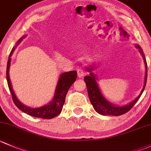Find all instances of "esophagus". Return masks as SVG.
Here are the masks:
<instances>
[{
  "label": "esophagus",
  "mask_w": 151,
  "mask_h": 151,
  "mask_svg": "<svg viewBox=\"0 0 151 151\" xmlns=\"http://www.w3.org/2000/svg\"><path fill=\"white\" fill-rule=\"evenodd\" d=\"M77 73L78 78H83L85 76V72L83 69H78Z\"/></svg>",
  "instance_id": "34e87169"
}]
</instances>
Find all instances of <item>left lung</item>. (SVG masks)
Here are the masks:
<instances>
[{"instance_id":"obj_1","label":"left lung","mask_w":151,"mask_h":151,"mask_svg":"<svg viewBox=\"0 0 151 151\" xmlns=\"http://www.w3.org/2000/svg\"><path fill=\"white\" fill-rule=\"evenodd\" d=\"M135 47L139 50V53L142 55L143 58L144 63L145 67V81L144 85L142 87V89L141 91L140 94L137 96L134 100L130 102L129 103L124 105L123 106H118V105H113L109 101L107 100L105 97L102 94V91H100L98 83H97V76L93 73V70H95V65H91L88 68H86V71L89 73V75L86 76L84 77V81L86 83L87 91H88V95L89 97L90 102L91 105H93V108L95 110L97 113L99 114L103 115V116H121L127 113L134 106L135 103L137 102V100L140 97L141 94L143 92L144 89L146 85L147 81V63L145 58V55L142 52V49L138 44H134Z\"/></svg>"}]
</instances>
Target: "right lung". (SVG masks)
<instances>
[{"instance_id": "obj_1", "label": "right lung", "mask_w": 151, "mask_h": 151, "mask_svg": "<svg viewBox=\"0 0 151 151\" xmlns=\"http://www.w3.org/2000/svg\"><path fill=\"white\" fill-rule=\"evenodd\" d=\"M26 36L27 35H24L19 38V40L16 43V46L13 47L12 52L9 54L7 68H6V79H7L8 86H9V90L12 93L14 102L19 109L21 110L24 113H27V115L33 116V117L41 118V119H53L61 113L68 91L69 90L71 85L76 80L77 72L76 70H73L70 71V72L63 73L62 74H60L58 81H57V86H56L55 91H54V97H53L51 102H49L46 105L38 107V108H30V107H28L22 103V102H20L19 99L17 98V97L15 94L14 91L13 90V87H12V83H11L10 76H9V69H10L11 61H12L11 57L12 56V54L14 52L17 46L21 43L22 39H24Z\"/></svg>"}]
</instances>
